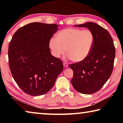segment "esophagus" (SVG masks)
I'll list each match as a JSON object with an SVG mask.
<instances>
[{
  "mask_svg": "<svg viewBox=\"0 0 123 123\" xmlns=\"http://www.w3.org/2000/svg\"><path fill=\"white\" fill-rule=\"evenodd\" d=\"M63 66L64 67H67L68 65V64L66 63V62H63Z\"/></svg>",
  "mask_w": 123,
  "mask_h": 123,
  "instance_id": "1",
  "label": "esophagus"
}]
</instances>
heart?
Segmentation results:
<instances>
[{
  "instance_id": "1",
  "label": "heart",
  "mask_w": 123,
  "mask_h": 123,
  "mask_svg": "<svg viewBox=\"0 0 123 123\" xmlns=\"http://www.w3.org/2000/svg\"><path fill=\"white\" fill-rule=\"evenodd\" d=\"M94 41V34L91 30L67 28L57 33L56 39L50 40L49 47L55 57H60L66 50L67 55L72 61L79 62L88 56Z\"/></svg>"
}]
</instances>
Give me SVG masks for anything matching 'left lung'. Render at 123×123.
Here are the masks:
<instances>
[{
  "label": "left lung",
  "instance_id": "1",
  "mask_svg": "<svg viewBox=\"0 0 123 123\" xmlns=\"http://www.w3.org/2000/svg\"><path fill=\"white\" fill-rule=\"evenodd\" d=\"M75 25L91 30L94 34V41L86 59L69 64L74 73L71 83L79 93L93 94L100 90L111 76L116 55L115 47L109 31L98 24L87 22Z\"/></svg>",
  "mask_w": 123,
  "mask_h": 123
}]
</instances>
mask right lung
<instances>
[{
  "label": "right lung",
  "instance_id": "1",
  "mask_svg": "<svg viewBox=\"0 0 123 123\" xmlns=\"http://www.w3.org/2000/svg\"><path fill=\"white\" fill-rule=\"evenodd\" d=\"M59 25L35 22L16 31L9 45L10 71L18 86L27 94L38 96L52 88L63 70V63L53 56L49 41Z\"/></svg>",
  "mask_w": 123,
  "mask_h": 123
}]
</instances>
